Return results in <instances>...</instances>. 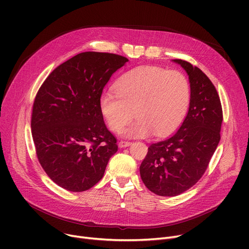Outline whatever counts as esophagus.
Wrapping results in <instances>:
<instances>
[{
    "mask_svg": "<svg viewBox=\"0 0 249 249\" xmlns=\"http://www.w3.org/2000/svg\"><path fill=\"white\" fill-rule=\"evenodd\" d=\"M131 144V141H126V140H121L119 142V147H127Z\"/></svg>",
    "mask_w": 249,
    "mask_h": 249,
    "instance_id": "1",
    "label": "esophagus"
}]
</instances>
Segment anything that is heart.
<instances>
[{
	"instance_id": "b5f03b06",
	"label": "heart",
	"mask_w": 249,
	"mask_h": 249,
	"mask_svg": "<svg viewBox=\"0 0 249 249\" xmlns=\"http://www.w3.org/2000/svg\"><path fill=\"white\" fill-rule=\"evenodd\" d=\"M191 90L188 78L178 71L142 67L125 73L116 84V93L100 97V110L108 127L119 132L132 120L125 135L165 136L179 126L189 109Z\"/></svg>"
}]
</instances>
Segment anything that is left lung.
<instances>
[{
  "label": "left lung",
  "mask_w": 249,
  "mask_h": 249,
  "mask_svg": "<svg viewBox=\"0 0 249 249\" xmlns=\"http://www.w3.org/2000/svg\"><path fill=\"white\" fill-rule=\"evenodd\" d=\"M174 61L189 74V112L175 134L149 145L140 165L146 188L162 197H175L197 184L218 146L223 121L220 97L210 78L186 60Z\"/></svg>",
  "instance_id": "left-lung-1"
}]
</instances>
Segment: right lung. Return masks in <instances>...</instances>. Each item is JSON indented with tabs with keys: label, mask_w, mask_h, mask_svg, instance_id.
<instances>
[{
	"label": "right lung",
	"mask_w": 249,
	"mask_h": 249,
	"mask_svg": "<svg viewBox=\"0 0 249 249\" xmlns=\"http://www.w3.org/2000/svg\"><path fill=\"white\" fill-rule=\"evenodd\" d=\"M127 61L108 52H82L52 71L38 89L31 116L35 151L59 187L71 192L94 187L118 150L99 101L111 75Z\"/></svg>",
	"instance_id": "right-lung-1"
}]
</instances>
